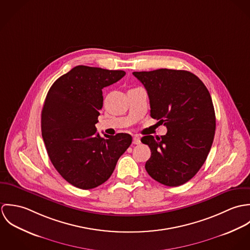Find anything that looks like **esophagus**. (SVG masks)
I'll list each match as a JSON object with an SVG mask.
<instances>
[{
  "label": "esophagus",
  "mask_w": 250,
  "mask_h": 250,
  "mask_svg": "<svg viewBox=\"0 0 250 250\" xmlns=\"http://www.w3.org/2000/svg\"><path fill=\"white\" fill-rule=\"evenodd\" d=\"M133 143L134 144H140L141 143V139L138 136H134L133 138Z\"/></svg>",
  "instance_id": "1"
}]
</instances>
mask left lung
<instances>
[{"label":"left lung","instance_id":"1","mask_svg":"<svg viewBox=\"0 0 250 250\" xmlns=\"http://www.w3.org/2000/svg\"><path fill=\"white\" fill-rule=\"evenodd\" d=\"M133 74L147 91L151 117L167 129L161 139H142L151 150L145 169L163 185L181 186L198 172L213 144L215 114L209 90L197 76L186 70Z\"/></svg>","mask_w":250,"mask_h":250}]
</instances>
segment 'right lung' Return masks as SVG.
Listing matches in <instances>:
<instances>
[{"label":"right lung","instance_id":"right-lung-1","mask_svg":"<svg viewBox=\"0 0 250 250\" xmlns=\"http://www.w3.org/2000/svg\"><path fill=\"white\" fill-rule=\"evenodd\" d=\"M125 74L78 65L60 77L47 93L42 138L55 168L76 188L90 189L105 183L132 143L129 134L102 138L95 127L103 107L102 89Z\"/></svg>","mask_w":250,"mask_h":250}]
</instances>
